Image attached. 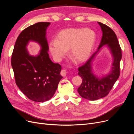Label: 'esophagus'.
<instances>
[{
	"label": "esophagus",
	"mask_w": 134,
	"mask_h": 134,
	"mask_svg": "<svg viewBox=\"0 0 134 134\" xmlns=\"http://www.w3.org/2000/svg\"><path fill=\"white\" fill-rule=\"evenodd\" d=\"M60 74L63 76H66V75L67 74V71L65 69H63V70H62V71H61Z\"/></svg>",
	"instance_id": "esophagus-1"
}]
</instances>
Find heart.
Listing matches in <instances>:
<instances>
[{
	"instance_id": "1",
	"label": "heart",
	"mask_w": 134,
	"mask_h": 134,
	"mask_svg": "<svg viewBox=\"0 0 134 134\" xmlns=\"http://www.w3.org/2000/svg\"><path fill=\"white\" fill-rule=\"evenodd\" d=\"M96 38L95 32L92 30L67 28L59 32L48 47L56 62H60L70 50V57L75 62L82 63L90 57Z\"/></svg>"
}]
</instances>
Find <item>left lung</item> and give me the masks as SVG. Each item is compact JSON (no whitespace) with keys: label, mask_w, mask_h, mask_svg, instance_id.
Instances as JSON below:
<instances>
[{"label":"left lung","mask_w":134,"mask_h":134,"mask_svg":"<svg viewBox=\"0 0 134 134\" xmlns=\"http://www.w3.org/2000/svg\"><path fill=\"white\" fill-rule=\"evenodd\" d=\"M102 31V37L97 51L83 65L78 68V75L82 78V83L78 92L83 98L94 100L106 97L120 76V63L122 52L117 36L111 28L100 22H98ZM104 46L107 47L113 58L111 70L105 76L98 78L93 74L92 62L95 56Z\"/></svg>","instance_id":"obj_1"}]
</instances>
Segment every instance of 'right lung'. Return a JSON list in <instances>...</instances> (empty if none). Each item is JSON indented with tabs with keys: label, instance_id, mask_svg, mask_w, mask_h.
<instances>
[{
	"label": "right lung",
	"instance_id": "1",
	"mask_svg": "<svg viewBox=\"0 0 134 134\" xmlns=\"http://www.w3.org/2000/svg\"><path fill=\"white\" fill-rule=\"evenodd\" d=\"M50 22H38L22 31L16 40L11 58L17 86L31 100L42 102L51 99L57 90L62 66L52 62L46 37ZM30 41L41 46L38 55H31L26 49Z\"/></svg>",
	"mask_w": 134,
	"mask_h": 134
}]
</instances>
